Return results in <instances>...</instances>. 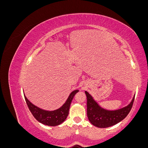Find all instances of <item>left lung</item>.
<instances>
[{
	"instance_id": "1",
	"label": "left lung",
	"mask_w": 148,
	"mask_h": 148,
	"mask_svg": "<svg viewBox=\"0 0 148 148\" xmlns=\"http://www.w3.org/2000/svg\"><path fill=\"white\" fill-rule=\"evenodd\" d=\"M87 97V115L89 122L98 128H107L119 123L129 114L132 107L135 95L127 106L116 110L103 108L88 91H85Z\"/></svg>"
}]
</instances>
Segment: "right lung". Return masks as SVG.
<instances>
[{"label":"right lung","instance_id":"obj_1","mask_svg":"<svg viewBox=\"0 0 148 148\" xmlns=\"http://www.w3.org/2000/svg\"><path fill=\"white\" fill-rule=\"evenodd\" d=\"M79 91L78 89L73 91L66 101L60 108L53 110H47L39 108V107L35 106L31 102L24 94L25 100L29 109L32 113L35 119L38 122L47 126L54 127L63 123L66 120L69 113L70 106L75 95Z\"/></svg>","mask_w":148,"mask_h":148}]
</instances>
